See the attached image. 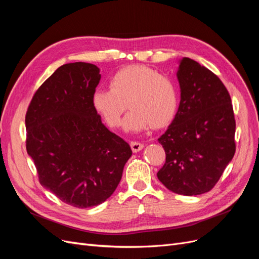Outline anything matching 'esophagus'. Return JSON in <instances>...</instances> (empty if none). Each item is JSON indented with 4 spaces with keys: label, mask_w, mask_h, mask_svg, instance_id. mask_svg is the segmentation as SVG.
Here are the masks:
<instances>
[{
    "label": "esophagus",
    "mask_w": 259,
    "mask_h": 259,
    "mask_svg": "<svg viewBox=\"0 0 259 259\" xmlns=\"http://www.w3.org/2000/svg\"><path fill=\"white\" fill-rule=\"evenodd\" d=\"M131 148L133 152H138L144 148V145L139 142H131Z\"/></svg>",
    "instance_id": "obj_1"
}]
</instances>
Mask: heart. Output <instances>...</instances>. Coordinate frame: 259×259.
Listing matches in <instances>:
<instances>
[{"mask_svg": "<svg viewBox=\"0 0 259 259\" xmlns=\"http://www.w3.org/2000/svg\"><path fill=\"white\" fill-rule=\"evenodd\" d=\"M109 88L94 92L92 105L111 127L120 126L127 107L131 111L125 117V127L128 131L164 127L177 113L179 93L175 81L152 68H122L110 77Z\"/></svg>", "mask_w": 259, "mask_h": 259, "instance_id": "1", "label": "heart"}]
</instances>
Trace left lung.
Masks as SVG:
<instances>
[{"label":"left lung","mask_w":259,"mask_h":259,"mask_svg":"<svg viewBox=\"0 0 259 259\" xmlns=\"http://www.w3.org/2000/svg\"><path fill=\"white\" fill-rule=\"evenodd\" d=\"M177 77L182 98L158 139L166 158L156 176L170 191L198 195L213 189L232 160L236 120L228 91L210 70L185 57Z\"/></svg>","instance_id":"obj_1"}]
</instances>
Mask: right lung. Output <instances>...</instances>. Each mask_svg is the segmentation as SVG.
<instances>
[{
	"mask_svg": "<svg viewBox=\"0 0 259 259\" xmlns=\"http://www.w3.org/2000/svg\"><path fill=\"white\" fill-rule=\"evenodd\" d=\"M100 80L93 64L59 67L31 99L26 148L38 182L66 204L86 208L116 189L132 149L101 123L92 105Z\"/></svg>",
	"mask_w": 259,
	"mask_h": 259,
	"instance_id": "obj_1",
	"label": "right lung"
}]
</instances>
